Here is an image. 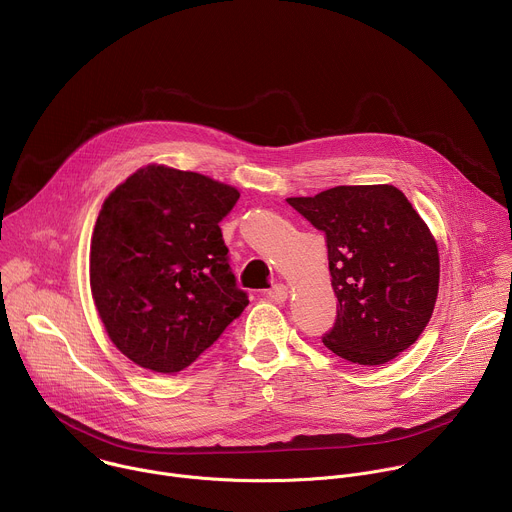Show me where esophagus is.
<instances>
[{"label": "esophagus", "mask_w": 512, "mask_h": 512, "mask_svg": "<svg viewBox=\"0 0 512 512\" xmlns=\"http://www.w3.org/2000/svg\"><path fill=\"white\" fill-rule=\"evenodd\" d=\"M288 296V288L284 284H274L270 290H268V298H272L274 302H284Z\"/></svg>", "instance_id": "obj_1"}]
</instances>
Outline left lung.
I'll list each match as a JSON object with an SVG mask.
<instances>
[{
  "label": "left lung",
  "mask_w": 512,
  "mask_h": 512,
  "mask_svg": "<svg viewBox=\"0 0 512 512\" xmlns=\"http://www.w3.org/2000/svg\"><path fill=\"white\" fill-rule=\"evenodd\" d=\"M286 201L327 238L339 304L325 347L357 365L412 347L434 313L440 256L407 197L393 185H339Z\"/></svg>",
  "instance_id": "8db88e82"
}]
</instances>
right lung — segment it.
I'll return each instance as SVG.
<instances>
[{"label":"right lung","mask_w":512,"mask_h":512,"mask_svg":"<svg viewBox=\"0 0 512 512\" xmlns=\"http://www.w3.org/2000/svg\"><path fill=\"white\" fill-rule=\"evenodd\" d=\"M238 197L201 173L147 165L102 203L90 290L111 341L139 367L185 369L248 306L220 230Z\"/></svg>","instance_id":"1"}]
</instances>
